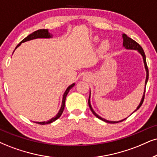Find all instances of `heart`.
<instances>
[{"instance_id": "b5f03b06", "label": "heart", "mask_w": 157, "mask_h": 157, "mask_svg": "<svg viewBox=\"0 0 157 157\" xmlns=\"http://www.w3.org/2000/svg\"><path fill=\"white\" fill-rule=\"evenodd\" d=\"M110 47V44L107 40H104V41H102L101 44H100V51L102 52H105L107 51V50L109 49Z\"/></svg>"}]
</instances>
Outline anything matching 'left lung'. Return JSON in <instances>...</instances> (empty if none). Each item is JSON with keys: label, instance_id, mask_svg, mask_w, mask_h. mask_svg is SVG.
<instances>
[{"label": "left lung", "instance_id": "1", "mask_svg": "<svg viewBox=\"0 0 157 157\" xmlns=\"http://www.w3.org/2000/svg\"><path fill=\"white\" fill-rule=\"evenodd\" d=\"M122 38H123V46L126 49H131V50H137L139 53L140 54L141 56L143 57V59H144V65H145V69H146V82H145V86H146V84H147V82H148V67H147V64H146V55H145V53H144V49H143V48L141 47V46L139 45V44L137 43L136 41H135L134 40H132V38L128 37V36H127L126 34H122ZM145 92H146V89H145L144 90V95L142 97V99H141V101L140 102V104H139L138 107H137L136 110H135V112L137 111V110H138L139 108L141 105H142L143 102H144V97H145ZM90 94H91V92L90 94V98H89V100H88V103H89V106H90V110L92 111V113L94 116H95L96 117H98V119H101L102 121H105V122H107V123H111V124H115V123H119V122H121V121H123L124 120H125L126 119H124L122 120H121V121H108V120H106L105 119H103V118L100 117L99 115H98L93 110V108H92V105H91V102H90ZM133 112V113H134Z\"/></svg>", "mask_w": 157, "mask_h": 157}]
</instances>
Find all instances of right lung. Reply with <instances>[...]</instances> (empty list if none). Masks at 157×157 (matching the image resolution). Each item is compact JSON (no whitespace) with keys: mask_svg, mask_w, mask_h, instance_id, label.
Listing matches in <instances>:
<instances>
[{"mask_svg":"<svg viewBox=\"0 0 157 157\" xmlns=\"http://www.w3.org/2000/svg\"><path fill=\"white\" fill-rule=\"evenodd\" d=\"M52 38V35L50 33H49V30H48L47 29H40V30H36V31L32 33L31 34H30L29 36H27L26 38H24V39H23L22 41H21L20 43H19L18 45L16 46L15 49H16L17 47H19V46L21 45V44L24 43V42L28 41V40L36 39V38ZM74 85H75V83H73V84L70 85L66 89V90H65V93H64L63 97V101H62V105H61L60 109H59V112H58L57 114L55 116V117L52 118L51 119L49 120V121H40V122H39V121H34V122L39 124L44 125V124H51L52 122H53V121H56L57 119H59V118L60 117V116L62 115V113H63V112L64 111V108H65V99H66L67 94L69 92L70 90H71L73 86H74Z\"/></svg>","mask_w":157,"mask_h":157,"instance_id":"obj_1","label":"right lung"}]
</instances>
